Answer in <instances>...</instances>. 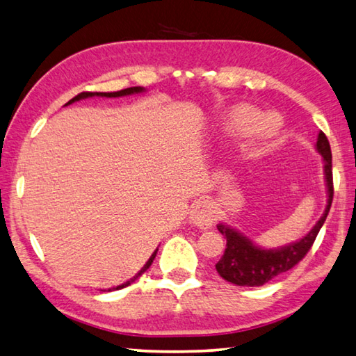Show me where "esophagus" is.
<instances>
[{"mask_svg": "<svg viewBox=\"0 0 356 356\" xmlns=\"http://www.w3.org/2000/svg\"><path fill=\"white\" fill-rule=\"evenodd\" d=\"M190 219L193 224H196L202 229H207V227H210L213 222H215V210H213V207L209 200L199 199L191 205Z\"/></svg>", "mask_w": 356, "mask_h": 356, "instance_id": "esophagus-1", "label": "esophagus"}]
</instances>
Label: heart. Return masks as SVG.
<instances>
[{
    "instance_id": "1",
    "label": "heart",
    "mask_w": 356,
    "mask_h": 356,
    "mask_svg": "<svg viewBox=\"0 0 356 356\" xmlns=\"http://www.w3.org/2000/svg\"><path fill=\"white\" fill-rule=\"evenodd\" d=\"M260 121L261 113L250 106L236 107L229 116V124L235 131H250V129L260 124ZM277 129H279V122L275 121V118H268L263 122V132L266 135L274 134Z\"/></svg>"
}]
</instances>
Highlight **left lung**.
<instances>
[{
    "instance_id": "left-lung-1",
    "label": "left lung",
    "mask_w": 356,
    "mask_h": 356,
    "mask_svg": "<svg viewBox=\"0 0 356 356\" xmlns=\"http://www.w3.org/2000/svg\"><path fill=\"white\" fill-rule=\"evenodd\" d=\"M316 147H318V152L324 159V170L328 188V204L324 215L316 222L312 232L307 236H303L300 241L274 250H264L257 248L255 244H252L248 238H244L234 229L227 227V225L218 224V230L227 240L224 255L216 263L218 274L224 280L235 283L238 286H261L269 280H273L274 277L293 269L308 254V250L312 249L316 236H318L321 227L325 222L333 200L332 149L324 132H319Z\"/></svg>"
}]
</instances>
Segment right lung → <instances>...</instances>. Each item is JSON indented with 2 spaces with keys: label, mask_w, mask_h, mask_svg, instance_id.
I'll return each instance as SVG.
<instances>
[{
  "label": "right lung",
  "mask_w": 356,
  "mask_h": 356,
  "mask_svg": "<svg viewBox=\"0 0 356 356\" xmlns=\"http://www.w3.org/2000/svg\"><path fill=\"white\" fill-rule=\"evenodd\" d=\"M140 92H143V88L141 87H131V88H124V90H120V92H112V93H102V92H82V93H79L77 96H74L73 99H70L68 101V104H71V102H74V101H79V99H83V98H90V96H106V98H118V96H124V95H132V93H140ZM156 255H157V250L154 252V254L151 255V258L149 260H147V263L145 264L143 268H141V270L140 273L134 277V279H131V280H127L126 283H122V285H120V286H116V288H113V289H121V288H126V286H129L131 285L132 282H135L138 279V277L145 273V270H147V268L151 266L152 264V261H154V258H156ZM108 291H112V289H108Z\"/></svg>",
  "instance_id": "1"
}]
</instances>
